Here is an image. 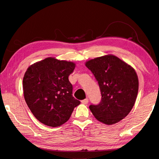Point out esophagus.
I'll return each mask as SVG.
<instances>
[{
  "label": "esophagus",
  "mask_w": 159,
  "mask_h": 159,
  "mask_svg": "<svg viewBox=\"0 0 159 159\" xmlns=\"http://www.w3.org/2000/svg\"><path fill=\"white\" fill-rule=\"evenodd\" d=\"M81 103H83V104H87V103H88V99L87 98V99H85L81 101Z\"/></svg>",
  "instance_id": "1"
}]
</instances>
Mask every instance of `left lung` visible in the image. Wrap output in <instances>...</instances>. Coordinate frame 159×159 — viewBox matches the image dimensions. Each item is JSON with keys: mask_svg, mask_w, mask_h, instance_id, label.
Masks as SVG:
<instances>
[{"mask_svg": "<svg viewBox=\"0 0 159 159\" xmlns=\"http://www.w3.org/2000/svg\"><path fill=\"white\" fill-rule=\"evenodd\" d=\"M85 66L97 80L102 94L99 104L89 106L92 114L108 125L120 122L131 111L136 99L138 79L135 70L112 55L89 60Z\"/></svg>", "mask_w": 159, "mask_h": 159, "instance_id": "1", "label": "left lung"}]
</instances>
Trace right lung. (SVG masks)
Listing matches in <instances>:
<instances>
[{
    "label": "right lung",
    "mask_w": 159,
    "mask_h": 159,
    "mask_svg": "<svg viewBox=\"0 0 159 159\" xmlns=\"http://www.w3.org/2000/svg\"><path fill=\"white\" fill-rule=\"evenodd\" d=\"M74 62L47 57L28 68L23 79L24 98L40 122L56 127L67 122L80 102L72 95L69 76Z\"/></svg>",
    "instance_id": "right-lung-1"
}]
</instances>
